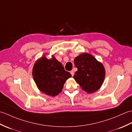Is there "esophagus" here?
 Returning <instances> with one entry per match:
<instances>
[{
	"mask_svg": "<svg viewBox=\"0 0 132 132\" xmlns=\"http://www.w3.org/2000/svg\"><path fill=\"white\" fill-rule=\"evenodd\" d=\"M70 73H71V75L72 77L74 76V70H71V71H70Z\"/></svg>",
	"mask_w": 132,
	"mask_h": 132,
	"instance_id": "obj_1",
	"label": "esophagus"
}]
</instances>
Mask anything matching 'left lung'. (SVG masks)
<instances>
[{
    "instance_id": "8db88e82",
    "label": "left lung",
    "mask_w": 132,
    "mask_h": 132,
    "mask_svg": "<svg viewBox=\"0 0 132 132\" xmlns=\"http://www.w3.org/2000/svg\"><path fill=\"white\" fill-rule=\"evenodd\" d=\"M78 70L73 78L82 89L90 94L98 90L105 78V71L103 64L93 55L83 53L74 59Z\"/></svg>"
}]
</instances>
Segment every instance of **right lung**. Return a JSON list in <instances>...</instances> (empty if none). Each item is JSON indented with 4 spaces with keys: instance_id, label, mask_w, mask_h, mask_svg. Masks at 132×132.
<instances>
[{
    "instance_id": "right-lung-1",
    "label": "right lung",
    "mask_w": 132,
    "mask_h": 132,
    "mask_svg": "<svg viewBox=\"0 0 132 132\" xmlns=\"http://www.w3.org/2000/svg\"><path fill=\"white\" fill-rule=\"evenodd\" d=\"M35 82L40 90L49 96H57L62 91L66 80L71 77L63 66L52 56L47 59L43 56L35 62L32 70Z\"/></svg>"
}]
</instances>
